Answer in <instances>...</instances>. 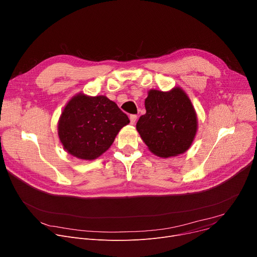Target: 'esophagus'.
Returning <instances> with one entry per match:
<instances>
[{
	"instance_id": "34e87169",
	"label": "esophagus",
	"mask_w": 257,
	"mask_h": 257,
	"mask_svg": "<svg viewBox=\"0 0 257 257\" xmlns=\"http://www.w3.org/2000/svg\"><path fill=\"white\" fill-rule=\"evenodd\" d=\"M130 120H131V124H135V122H136V120H137V115L132 114V115L130 116Z\"/></svg>"
}]
</instances>
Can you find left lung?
<instances>
[{
    "label": "left lung",
    "mask_w": 257,
    "mask_h": 257,
    "mask_svg": "<svg viewBox=\"0 0 257 257\" xmlns=\"http://www.w3.org/2000/svg\"><path fill=\"white\" fill-rule=\"evenodd\" d=\"M146 113L137 122V131L149 150L161 157L184 153L197 130L195 110L183 89H151L145 100Z\"/></svg>",
    "instance_id": "8db88e82"
}]
</instances>
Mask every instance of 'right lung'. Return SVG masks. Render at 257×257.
I'll use <instances>...</instances> for the list:
<instances>
[{
	"label": "right lung",
	"instance_id": "right-lung-1",
	"mask_svg": "<svg viewBox=\"0 0 257 257\" xmlns=\"http://www.w3.org/2000/svg\"><path fill=\"white\" fill-rule=\"evenodd\" d=\"M130 119L105 95L78 93L66 105L58 120L64 149L80 160L91 161L107 151Z\"/></svg>",
	"mask_w": 257,
	"mask_h": 257
}]
</instances>
